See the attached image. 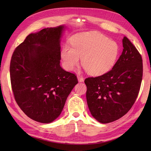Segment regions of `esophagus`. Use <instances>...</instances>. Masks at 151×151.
<instances>
[{"label": "esophagus", "mask_w": 151, "mask_h": 151, "mask_svg": "<svg viewBox=\"0 0 151 151\" xmlns=\"http://www.w3.org/2000/svg\"><path fill=\"white\" fill-rule=\"evenodd\" d=\"M77 79H78V80H79V81L80 82V83H81V82H83L84 81V78H83V76H77Z\"/></svg>", "instance_id": "obj_1"}]
</instances>
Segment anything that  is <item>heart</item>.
Listing matches in <instances>:
<instances>
[{"instance_id": "b5f03b06", "label": "heart", "mask_w": 151, "mask_h": 151, "mask_svg": "<svg viewBox=\"0 0 151 151\" xmlns=\"http://www.w3.org/2000/svg\"><path fill=\"white\" fill-rule=\"evenodd\" d=\"M72 47H63L60 56L63 67L72 70L79 64L89 74L100 76L105 74L115 65L119 54V46L113 40L95 32H87L73 36Z\"/></svg>"}]
</instances>
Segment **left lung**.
I'll list each match as a JSON object with an SVG mask.
<instances>
[{"label": "left lung", "instance_id": "8db88e82", "mask_svg": "<svg viewBox=\"0 0 151 151\" xmlns=\"http://www.w3.org/2000/svg\"><path fill=\"white\" fill-rule=\"evenodd\" d=\"M123 50L112 69L84 81L86 99L91 115L99 122L108 123L128 113L139 94L142 79V58L126 36Z\"/></svg>", "mask_w": 151, "mask_h": 151}]
</instances>
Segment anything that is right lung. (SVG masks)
Wrapping results in <instances>:
<instances>
[{
  "label": "right lung",
  "instance_id": "obj_1",
  "mask_svg": "<svg viewBox=\"0 0 151 151\" xmlns=\"http://www.w3.org/2000/svg\"><path fill=\"white\" fill-rule=\"evenodd\" d=\"M63 26L29 35L13 52L11 83L18 106L31 119L48 123L60 115L78 83L77 76L60 67Z\"/></svg>",
  "mask_w": 151,
  "mask_h": 151
}]
</instances>
